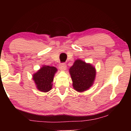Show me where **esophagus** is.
<instances>
[{
	"mask_svg": "<svg viewBox=\"0 0 131 131\" xmlns=\"http://www.w3.org/2000/svg\"><path fill=\"white\" fill-rule=\"evenodd\" d=\"M59 69H60V70L64 71L65 70H66V69H67V66H66V64H64V63L61 64L59 66Z\"/></svg>",
	"mask_w": 131,
	"mask_h": 131,
	"instance_id": "esophagus-1",
	"label": "esophagus"
}]
</instances>
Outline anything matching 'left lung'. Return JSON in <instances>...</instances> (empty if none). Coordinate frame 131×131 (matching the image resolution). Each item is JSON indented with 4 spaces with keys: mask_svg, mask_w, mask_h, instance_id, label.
<instances>
[{
    "mask_svg": "<svg viewBox=\"0 0 131 131\" xmlns=\"http://www.w3.org/2000/svg\"><path fill=\"white\" fill-rule=\"evenodd\" d=\"M69 73L73 82V88L79 92H83L88 90L94 84L96 69L91 63H86L78 59L70 68Z\"/></svg>",
    "mask_w": 131,
    "mask_h": 131,
    "instance_id": "left-lung-1",
    "label": "left lung"
}]
</instances>
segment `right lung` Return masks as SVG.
I'll list each match as a JSON object with an SVG mask.
<instances>
[{
    "instance_id": "right-lung-1",
    "label": "right lung",
    "mask_w": 131,
    "mask_h": 131,
    "mask_svg": "<svg viewBox=\"0 0 131 131\" xmlns=\"http://www.w3.org/2000/svg\"><path fill=\"white\" fill-rule=\"evenodd\" d=\"M57 69L53 66L43 65L33 74V79L37 89L40 92H47L52 88V82Z\"/></svg>"
}]
</instances>
